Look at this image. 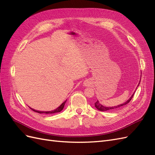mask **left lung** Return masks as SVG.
<instances>
[{
  "mask_svg": "<svg viewBox=\"0 0 155 155\" xmlns=\"http://www.w3.org/2000/svg\"><path fill=\"white\" fill-rule=\"evenodd\" d=\"M140 84V83H139ZM134 93L132 95V96H131L130 98H129V100H128V101H127L125 104H121V105H118V106H115V107H105V106H103L102 105H101L100 104V102L98 101H97L96 103H95V107H96V108L97 109H98L99 110H101V111H107V110H113V109H117V108H118V107H121V106H124V105H127V104H129V103L130 102V101L132 100V98H133V97L134 96Z\"/></svg>",
  "mask_w": 155,
  "mask_h": 155,
  "instance_id": "1",
  "label": "left lung"
}]
</instances>
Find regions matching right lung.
Instances as JSON below:
<instances>
[{
  "instance_id": "1",
  "label": "right lung",
  "mask_w": 155,
  "mask_h": 155,
  "mask_svg": "<svg viewBox=\"0 0 155 155\" xmlns=\"http://www.w3.org/2000/svg\"><path fill=\"white\" fill-rule=\"evenodd\" d=\"M66 101H64L63 104L61 105L58 109H56L55 110H52V111H47V112H43V111H39V110H34L33 109H30L32 110H34V112H38V113H40V114H41V113H45V114H54V113H56V112H61V111L63 109V108H64V104H65V103H66Z\"/></svg>"
}]
</instances>
